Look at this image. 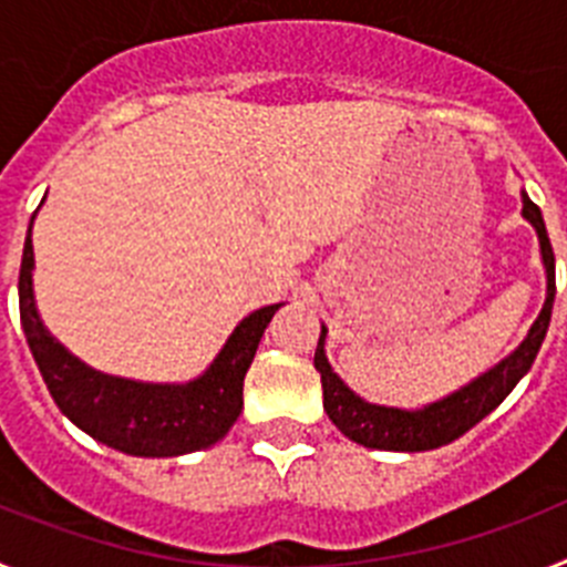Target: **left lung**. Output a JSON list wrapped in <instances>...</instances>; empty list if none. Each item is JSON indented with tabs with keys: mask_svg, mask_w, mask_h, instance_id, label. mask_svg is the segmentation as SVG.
<instances>
[{
	"mask_svg": "<svg viewBox=\"0 0 567 567\" xmlns=\"http://www.w3.org/2000/svg\"><path fill=\"white\" fill-rule=\"evenodd\" d=\"M523 215L537 227L539 247H543L545 272H548V298H545V307L539 312V318L534 320L528 338L519 343L517 352L505 358L499 365H494L483 378H477L474 383L460 389L452 398L440 400V403L429 405V409H420V412H400V409L365 403V400H360L358 394L346 389L343 380L327 363V354H323L327 329H320L318 349H315V369L320 372V383H323V409H327L329 420L338 425L346 437L365 445V449H385V452H425V449H440V445L452 443L460 434L474 429L523 380V374L528 372L534 358H537L545 332H548L554 295H557L554 249H550L548 229H545L539 207L525 193Z\"/></svg>",
	"mask_w": 567,
	"mask_h": 567,
	"instance_id": "left-lung-1",
	"label": "left lung"
}]
</instances>
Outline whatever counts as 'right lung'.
Returning a JSON list of instances; mask_svg holds the SVG:
<instances>
[{
    "instance_id": "1",
    "label": "right lung",
    "mask_w": 567,
    "mask_h": 567,
    "mask_svg": "<svg viewBox=\"0 0 567 567\" xmlns=\"http://www.w3.org/2000/svg\"><path fill=\"white\" fill-rule=\"evenodd\" d=\"M30 269L33 240L28 229L19 267V318L48 392L82 432L135 457H175L207 449L233 429L244 409V374L280 303L240 320L215 363L193 383H133L93 372L50 338L33 303Z\"/></svg>"
}]
</instances>
